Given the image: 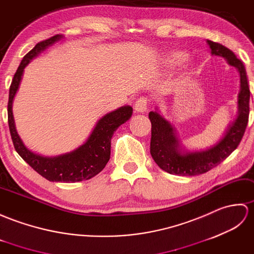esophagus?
I'll return each mask as SVG.
<instances>
[{
    "mask_svg": "<svg viewBox=\"0 0 254 254\" xmlns=\"http://www.w3.org/2000/svg\"><path fill=\"white\" fill-rule=\"evenodd\" d=\"M134 110L138 113H143L148 110V99L143 97L138 99L137 102L134 103Z\"/></svg>",
    "mask_w": 254,
    "mask_h": 254,
    "instance_id": "esophagus-1",
    "label": "esophagus"
}]
</instances>
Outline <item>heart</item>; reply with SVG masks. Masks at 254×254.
Returning <instances> with one entry per match:
<instances>
[{
	"instance_id": "obj_1",
	"label": "heart",
	"mask_w": 254,
	"mask_h": 254,
	"mask_svg": "<svg viewBox=\"0 0 254 254\" xmlns=\"http://www.w3.org/2000/svg\"><path fill=\"white\" fill-rule=\"evenodd\" d=\"M186 60H187V54L186 53L173 52V53H170L165 56V64L168 67H175V66L183 64Z\"/></svg>"
}]
</instances>
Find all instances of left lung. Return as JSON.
Listing matches in <instances>:
<instances>
[{
    "mask_svg": "<svg viewBox=\"0 0 254 254\" xmlns=\"http://www.w3.org/2000/svg\"><path fill=\"white\" fill-rule=\"evenodd\" d=\"M213 56H221L230 66L237 68L240 75V91L238 93L237 117L229 124L224 136L206 150L187 151L180 144L176 130L172 124L163 117L159 111L150 112L152 124L150 152L157 165L173 175L195 176L204 174L228 157L237 149L249 120L250 89L245 65L236 58L233 51L222 44L206 41Z\"/></svg>",
    "mask_w": 254,
    "mask_h": 254,
    "instance_id": "left-lung-1",
    "label": "left lung"
}]
</instances>
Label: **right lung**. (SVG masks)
<instances>
[{
    "label": "right lung",
    "mask_w": 254,
    "mask_h": 254,
    "mask_svg": "<svg viewBox=\"0 0 254 254\" xmlns=\"http://www.w3.org/2000/svg\"><path fill=\"white\" fill-rule=\"evenodd\" d=\"M62 38V35H56L48 40L39 42L22 59L9 87L7 105L8 127L17 153L42 177L50 182L77 183L94 177L108 164L111 156V139L116 129L131 117L132 108L124 105L101 117L86 142L68 153L56 156H43L33 153L28 149L16 130L13 116V101L19 88L25 67L44 50L53 46Z\"/></svg>",
    "instance_id": "obj_1"
}]
</instances>
